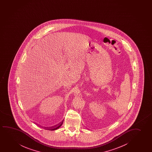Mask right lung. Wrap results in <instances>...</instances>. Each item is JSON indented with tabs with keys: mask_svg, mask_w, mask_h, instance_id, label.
I'll use <instances>...</instances> for the list:
<instances>
[{
	"mask_svg": "<svg viewBox=\"0 0 152 152\" xmlns=\"http://www.w3.org/2000/svg\"><path fill=\"white\" fill-rule=\"evenodd\" d=\"M63 121H62L61 123H59L58 125H55V126H53V127H49V128L45 127L44 128L45 129H48V130H56V129H58V128H59L62 126V125L63 124Z\"/></svg>",
	"mask_w": 152,
	"mask_h": 152,
	"instance_id": "1",
	"label": "right lung"
}]
</instances>
